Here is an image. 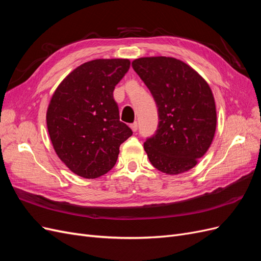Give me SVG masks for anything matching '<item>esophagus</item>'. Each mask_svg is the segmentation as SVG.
I'll return each instance as SVG.
<instances>
[{"instance_id": "obj_1", "label": "esophagus", "mask_w": 261, "mask_h": 261, "mask_svg": "<svg viewBox=\"0 0 261 261\" xmlns=\"http://www.w3.org/2000/svg\"><path fill=\"white\" fill-rule=\"evenodd\" d=\"M130 128L133 132H136L138 129V123L137 122H134L133 124H130Z\"/></svg>"}]
</instances>
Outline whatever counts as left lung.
I'll return each mask as SVG.
<instances>
[{"instance_id": "1", "label": "left lung", "mask_w": 261, "mask_h": 261, "mask_svg": "<svg viewBox=\"0 0 261 261\" xmlns=\"http://www.w3.org/2000/svg\"><path fill=\"white\" fill-rule=\"evenodd\" d=\"M158 107L159 125L144 148L153 167L176 175L193 169L208 151L217 127L210 86L185 62L150 57L132 62Z\"/></svg>"}]
</instances>
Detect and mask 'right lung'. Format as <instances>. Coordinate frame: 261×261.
<instances>
[{
    "label": "right lung",
    "mask_w": 261,
    "mask_h": 261,
    "mask_svg": "<svg viewBox=\"0 0 261 261\" xmlns=\"http://www.w3.org/2000/svg\"><path fill=\"white\" fill-rule=\"evenodd\" d=\"M128 59H98L70 72L55 89L46 110L51 143L75 174L96 178L116 163L120 146L133 135L120 121L113 98L127 73Z\"/></svg>",
    "instance_id": "obj_1"
}]
</instances>
